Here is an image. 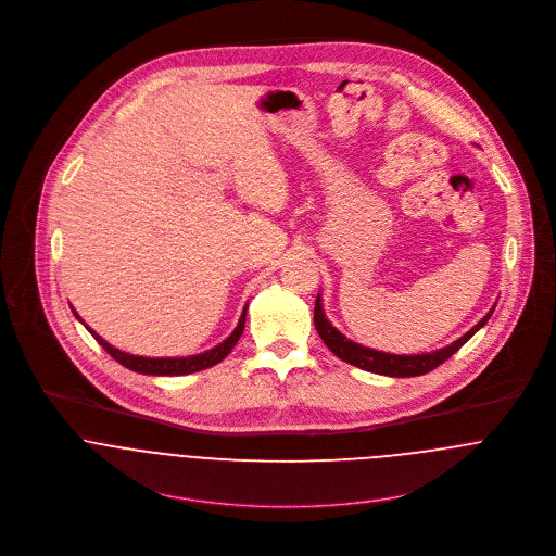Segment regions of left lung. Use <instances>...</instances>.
<instances>
[{"mask_svg": "<svg viewBox=\"0 0 556 556\" xmlns=\"http://www.w3.org/2000/svg\"><path fill=\"white\" fill-rule=\"evenodd\" d=\"M492 313H494V308L481 318L471 331H467L463 338H458L450 346L432 351V353H421V355H392V353L362 346V344L344 338L325 317V313L320 308V295H317V304H315V327H317L320 340L327 344V349L336 357H340L342 362H346L351 366H357V368L375 372V375H386V377H421V375L434 370L437 366H441L445 359H450L476 333L479 327H483L488 323Z\"/></svg>", "mask_w": 556, "mask_h": 556, "instance_id": "8db88e82", "label": "left lung"}]
</instances>
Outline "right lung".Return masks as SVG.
<instances>
[{"mask_svg": "<svg viewBox=\"0 0 556 556\" xmlns=\"http://www.w3.org/2000/svg\"><path fill=\"white\" fill-rule=\"evenodd\" d=\"M79 317V315H77ZM243 325H245V308L241 313L239 318L238 327L236 331L225 340L220 342L218 346L205 351V353H199V355H190V357H141V355H130V353H124L115 346H111L106 340H102L96 331H91L89 327V333L96 338V342L115 359L119 362L122 366H126L128 370H135V372H141V375H156V377H179V375H192V372H199V370H205V368H212L216 364H220L229 353L231 349L238 344L239 336L243 331Z\"/></svg>", "mask_w": 556, "mask_h": 556, "instance_id": "right-lung-1", "label": "right lung"}]
</instances>
